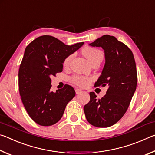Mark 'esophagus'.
<instances>
[{
  "mask_svg": "<svg viewBox=\"0 0 155 155\" xmlns=\"http://www.w3.org/2000/svg\"><path fill=\"white\" fill-rule=\"evenodd\" d=\"M75 91H76V94H79L82 92V90H80V89H76Z\"/></svg>",
  "mask_w": 155,
  "mask_h": 155,
  "instance_id": "34e87169",
  "label": "esophagus"
}]
</instances>
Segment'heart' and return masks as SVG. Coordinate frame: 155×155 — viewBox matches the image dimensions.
Listing matches in <instances>:
<instances>
[{
    "mask_svg": "<svg viewBox=\"0 0 155 155\" xmlns=\"http://www.w3.org/2000/svg\"><path fill=\"white\" fill-rule=\"evenodd\" d=\"M83 54L85 56L86 58L88 59L91 64L96 59H102L103 58V53L99 50H97L96 48H91V47H87L85 48L83 51ZM73 55L70 54V55L68 56L65 59L64 61V66H68L69 65L70 61L72 58ZM91 78L89 77H83V76H74L72 77L71 81L73 83H75L76 85H78L81 87H85V86L88 85L91 81Z\"/></svg>",
    "mask_w": 155,
    "mask_h": 155,
    "instance_id": "heart-1",
    "label": "heart"
}]
</instances>
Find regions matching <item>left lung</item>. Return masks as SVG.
Here are the masks:
<instances>
[{
  "label": "left lung",
  "instance_id": "obj_1",
  "mask_svg": "<svg viewBox=\"0 0 155 155\" xmlns=\"http://www.w3.org/2000/svg\"><path fill=\"white\" fill-rule=\"evenodd\" d=\"M104 51L105 64L95 87L107 86L106 94L97 99L90 92V101L84 106L86 119L96 127H109L122 118L137 87V70L132 51L114 36L104 35L90 44Z\"/></svg>",
  "mask_w": 155,
  "mask_h": 155
}]
</instances>
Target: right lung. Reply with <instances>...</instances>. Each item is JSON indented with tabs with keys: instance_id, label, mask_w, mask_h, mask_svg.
I'll return each mask as SVG.
<instances>
[{
	"instance_id": "obj_1",
	"label": "right lung",
	"mask_w": 155,
	"mask_h": 155,
	"mask_svg": "<svg viewBox=\"0 0 155 155\" xmlns=\"http://www.w3.org/2000/svg\"><path fill=\"white\" fill-rule=\"evenodd\" d=\"M83 44L68 46L54 37L42 35L26 48L18 72L19 91L25 109L37 124L44 127L56 124L75 96L74 88L68 85L51 91V77L62 72L65 59Z\"/></svg>"
}]
</instances>
